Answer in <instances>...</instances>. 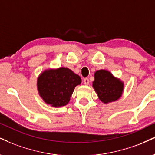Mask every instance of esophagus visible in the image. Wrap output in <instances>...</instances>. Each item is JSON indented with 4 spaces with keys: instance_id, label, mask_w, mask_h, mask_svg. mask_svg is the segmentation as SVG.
Returning <instances> with one entry per match:
<instances>
[{
    "instance_id": "esophagus-1",
    "label": "esophagus",
    "mask_w": 155,
    "mask_h": 155,
    "mask_svg": "<svg viewBox=\"0 0 155 155\" xmlns=\"http://www.w3.org/2000/svg\"><path fill=\"white\" fill-rule=\"evenodd\" d=\"M84 83L85 85H88L89 83V79H87V78H85V79H84Z\"/></svg>"
}]
</instances>
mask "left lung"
Instances as JSON below:
<instances>
[{"instance_id": "obj_1", "label": "left lung", "mask_w": 155, "mask_h": 155, "mask_svg": "<svg viewBox=\"0 0 155 155\" xmlns=\"http://www.w3.org/2000/svg\"><path fill=\"white\" fill-rule=\"evenodd\" d=\"M92 87L99 99L103 103L107 104L120 97L124 92V84L110 71L102 69L94 73Z\"/></svg>"}]
</instances>
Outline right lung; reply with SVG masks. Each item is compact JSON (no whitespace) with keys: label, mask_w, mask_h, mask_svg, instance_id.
<instances>
[{"label":"right lung","mask_w":155,"mask_h":155,"mask_svg":"<svg viewBox=\"0 0 155 155\" xmlns=\"http://www.w3.org/2000/svg\"><path fill=\"white\" fill-rule=\"evenodd\" d=\"M81 82L80 76L68 68L45 70L37 78L41 98L52 107H61L70 101L74 89Z\"/></svg>","instance_id":"add662e5"}]
</instances>
